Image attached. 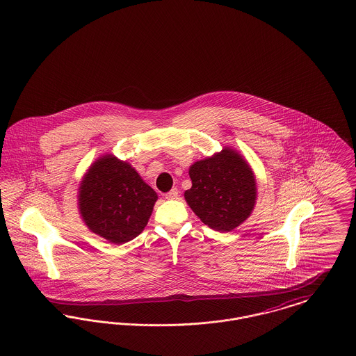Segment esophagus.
<instances>
[{
	"label": "esophagus",
	"mask_w": 356,
	"mask_h": 356,
	"mask_svg": "<svg viewBox=\"0 0 356 356\" xmlns=\"http://www.w3.org/2000/svg\"><path fill=\"white\" fill-rule=\"evenodd\" d=\"M165 197H167V199H169V200H173V199H177V197H179V189H177V188L170 189V191H169V192H167V193H165Z\"/></svg>",
	"instance_id": "esophagus-1"
}]
</instances>
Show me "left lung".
Instances as JSON below:
<instances>
[{"label":"left lung","instance_id":"obj_1","mask_svg":"<svg viewBox=\"0 0 356 356\" xmlns=\"http://www.w3.org/2000/svg\"><path fill=\"white\" fill-rule=\"evenodd\" d=\"M192 187L184 196L200 220L216 231H230L245 222L255 204V179L246 161L225 149L189 168Z\"/></svg>","mask_w":356,"mask_h":356}]
</instances>
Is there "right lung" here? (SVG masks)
<instances>
[{
	"instance_id": "1",
	"label": "right lung",
	"mask_w": 356,
	"mask_h": 356,
	"mask_svg": "<svg viewBox=\"0 0 356 356\" xmlns=\"http://www.w3.org/2000/svg\"><path fill=\"white\" fill-rule=\"evenodd\" d=\"M157 193L127 163L106 156L88 169L79 191V209L88 229L122 245L147 225Z\"/></svg>"
}]
</instances>
